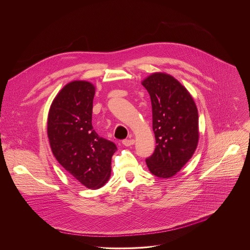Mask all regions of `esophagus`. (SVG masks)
Listing matches in <instances>:
<instances>
[{"mask_svg": "<svg viewBox=\"0 0 250 250\" xmlns=\"http://www.w3.org/2000/svg\"><path fill=\"white\" fill-rule=\"evenodd\" d=\"M122 143H123V145H125V146H131V145H133V144L135 143V140H133V139L124 140V141H122Z\"/></svg>", "mask_w": 250, "mask_h": 250, "instance_id": "esophagus-1", "label": "esophagus"}]
</instances>
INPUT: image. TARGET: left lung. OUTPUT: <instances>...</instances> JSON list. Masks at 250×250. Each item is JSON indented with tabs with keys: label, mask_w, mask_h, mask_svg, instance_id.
I'll return each instance as SVG.
<instances>
[{
	"label": "left lung",
	"mask_w": 250,
	"mask_h": 250,
	"mask_svg": "<svg viewBox=\"0 0 250 250\" xmlns=\"http://www.w3.org/2000/svg\"><path fill=\"white\" fill-rule=\"evenodd\" d=\"M142 83L151 98L157 144L146 165L155 176L169 178L188 162L197 147V107L187 88L168 74L153 73Z\"/></svg>",
	"instance_id": "1"
}]
</instances>
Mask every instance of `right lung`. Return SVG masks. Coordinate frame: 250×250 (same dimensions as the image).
I'll return each instance as SVG.
<instances>
[{
    "instance_id": "add662e5",
    "label": "right lung",
    "mask_w": 250,
    "mask_h": 250,
    "mask_svg": "<svg viewBox=\"0 0 250 250\" xmlns=\"http://www.w3.org/2000/svg\"><path fill=\"white\" fill-rule=\"evenodd\" d=\"M94 85L85 81L67 83L54 99L48 114L47 133L57 161L88 188L103 187L110 176L116 145L92 127Z\"/></svg>"
}]
</instances>
